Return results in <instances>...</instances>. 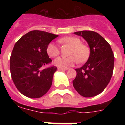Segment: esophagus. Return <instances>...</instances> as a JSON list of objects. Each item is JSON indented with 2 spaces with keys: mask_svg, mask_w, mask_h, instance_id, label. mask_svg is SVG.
Masks as SVG:
<instances>
[{
  "mask_svg": "<svg viewBox=\"0 0 125 125\" xmlns=\"http://www.w3.org/2000/svg\"><path fill=\"white\" fill-rule=\"evenodd\" d=\"M58 69L60 71H66L67 70V68H62V67H58Z\"/></svg>",
  "mask_w": 125,
  "mask_h": 125,
  "instance_id": "obj_1",
  "label": "esophagus"
}]
</instances>
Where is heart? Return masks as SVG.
Returning a JSON list of instances; mask_svg holds the SVG:
<instances>
[{
	"mask_svg": "<svg viewBox=\"0 0 125 125\" xmlns=\"http://www.w3.org/2000/svg\"><path fill=\"white\" fill-rule=\"evenodd\" d=\"M59 42L64 45L71 46L68 54L70 56L67 58L60 57L54 61V64L59 67L67 68L74 65L78 61L79 63L85 62L89 57V49L87 45L81 43L79 38L73 36L65 37L59 40ZM47 52L50 57L54 58L60 54V50L56 44L51 42L47 47Z\"/></svg>",
	"mask_w": 125,
	"mask_h": 125,
	"instance_id": "obj_1",
	"label": "heart"
}]
</instances>
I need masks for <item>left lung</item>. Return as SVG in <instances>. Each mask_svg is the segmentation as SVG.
<instances>
[{
	"mask_svg": "<svg viewBox=\"0 0 125 125\" xmlns=\"http://www.w3.org/2000/svg\"><path fill=\"white\" fill-rule=\"evenodd\" d=\"M74 34L82 36L87 42L90 54L83 66L75 69L76 76L73 84L82 97H95L100 94L110 81L114 56L110 44L97 32L83 30Z\"/></svg>",
	"mask_w": 125,
	"mask_h": 125,
	"instance_id": "obj_1",
	"label": "left lung"
}]
</instances>
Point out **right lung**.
I'll use <instances>...</instances> for the list:
<instances>
[{"mask_svg": "<svg viewBox=\"0 0 125 125\" xmlns=\"http://www.w3.org/2000/svg\"><path fill=\"white\" fill-rule=\"evenodd\" d=\"M58 36L32 30L15 44L10 60L11 75L17 89L24 96L40 98L50 89L57 67H42L52 62L47 47Z\"/></svg>", "mask_w": 125, "mask_h": 125, "instance_id": "right-lung-1", "label": "right lung"}]
</instances>
